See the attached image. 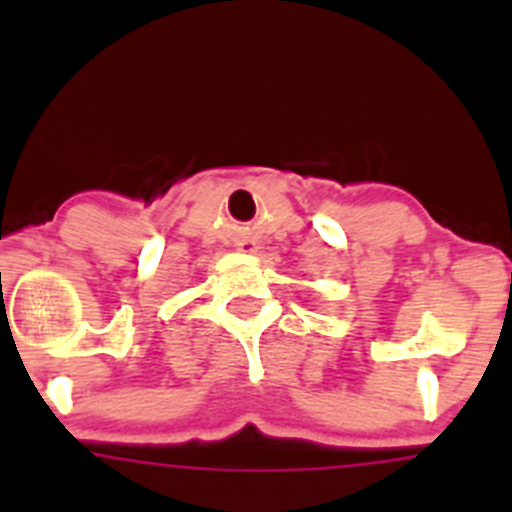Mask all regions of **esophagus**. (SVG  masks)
<instances>
[{
    "mask_svg": "<svg viewBox=\"0 0 512 512\" xmlns=\"http://www.w3.org/2000/svg\"><path fill=\"white\" fill-rule=\"evenodd\" d=\"M256 241H253V238H241V241H238V251H243V253H253L256 251Z\"/></svg>",
    "mask_w": 512,
    "mask_h": 512,
    "instance_id": "esophagus-1",
    "label": "esophagus"
}]
</instances>
